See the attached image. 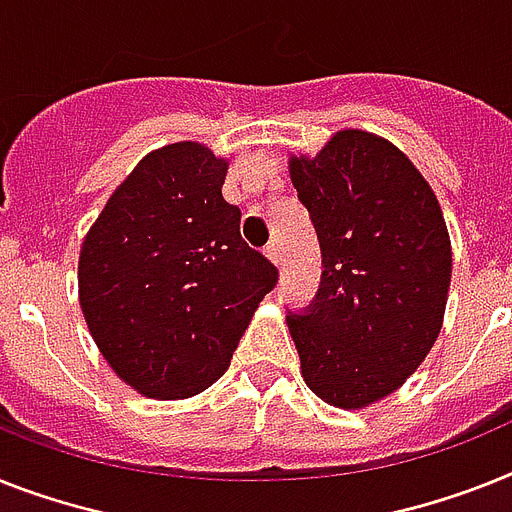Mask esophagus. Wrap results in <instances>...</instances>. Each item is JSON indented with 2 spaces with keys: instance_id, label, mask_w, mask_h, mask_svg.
Instances as JSON below:
<instances>
[{
  "instance_id": "esophagus-1",
  "label": "esophagus",
  "mask_w": 512,
  "mask_h": 512,
  "mask_svg": "<svg viewBox=\"0 0 512 512\" xmlns=\"http://www.w3.org/2000/svg\"><path fill=\"white\" fill-rule=\"evenodd\" d=\"M265 255H268V260L273 265H283V252H281V247H278L276 239H270L268 247H265Z\"/></svg>"
}]
</instances>
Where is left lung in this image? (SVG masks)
Segmentation results:
<instances>
[{
    "label": "left lung",
    "instance_id": "8db88e82",
    "mask_svg": "<svg viewBox=\"0 0 512 512\" xmlns=\"http://www.w3.org/2000/svg\"><path fill=\"white\" fill-rule=\"evenodd\" d=\"M289 174L322 249L307 315H289L307 388L330 406L367 409L395 393L442 330L453 249L429 182L403 150L341 130Z\"/></svg>",
    "mask_w": 512,
    "mask_h": 512
}]
</instances>
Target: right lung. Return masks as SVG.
<instances>
[{
    "label": "right lung",
    "instance_id": "obj_1",
    "mask_svg": "<svg viewBox=\"0 0 512 512\" xmlns=\"http://www.w3.org/2000/svg\"><path fill=\"white\" fill-rule=\"evenodd\" d=\"M229 161L182 140L150 150L85 234L77 294L114 375L158 401L192 398L229 369L276 265L223 200Z\"/></svg>",
    "mask_w": 512,
    "mask_h": 512
}]
</instances>
